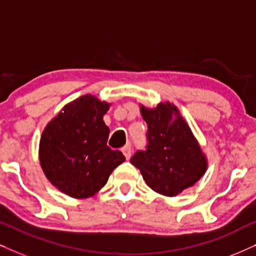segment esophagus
I'll list each match as a JSON object with an SVG mask.
<instances>
[{"label":"esophagus","mask_w":256,"mask_h":256,"mask_svg":"<svg viewBox=\"0 0 256 256\" xmlns=\"http://www.w3.org/2000/svg\"><path fill=\"white\" fill-rule=\"evenodd\" d=\"M122 152H124V155L126 156V158L129 160L132 156V146L130 144H127L124 146V148H122Z\"/></svg>","instance_id":"esophagus-1"}]
</instances>
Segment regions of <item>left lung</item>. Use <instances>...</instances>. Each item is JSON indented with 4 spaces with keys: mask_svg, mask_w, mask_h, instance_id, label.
I'll return each instance as SVG.
<instances>
[{
    "mask_svg": "<svg viewBox=\"0 0 256 256\" xmlns=\"http://www.w3.org/2000/svg\"><path fill=\"white\" fill-rule=\"evenodd\" d=\"M141 114L148 124L146 146L132 156L130 163L154 191L174 197L200 180L206 170L205 156L171 104H160L155 110L142 106ZM172 114L176 115L174 120Z\"/></svg>",
    "mask_w": 256,
    "mask_h": 256,
    "instance_id": "obj_1",
    "label": "left lung"
}]
</instances>
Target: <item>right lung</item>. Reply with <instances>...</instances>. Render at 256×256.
I'll list each match as a JSON object with an SVG mask.
<instances>
[{"mask_svg":"<svg viewBox=\"0 0 256 256\" xmlns=\"http://www.w3.org/2000/svg\"><path fill=\"white\" fill-rule=\"evenodd\" d=\"M110 104L84 96L64 107L44 129L40 160L54 186L74 198L93 196L124 162L120 150L107 146L110 128L104 115Z\"/></svg>","mask_w":256,"mask_h":256,"instance_id":"obj_1","label":"right lung"}]
</instances>
